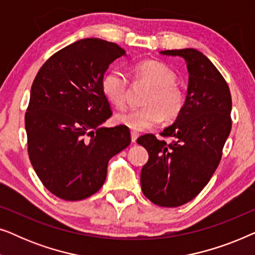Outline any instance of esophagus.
Masks as SVG:
<instances>
[{
	"label": "esophagus",
	"mask_w": 255,
	"mask_h": 255,
	"mask_svg": "<svg viewBox=\"0 0 255 255\" xmlns=\"http://www.w3.org/2000/svg\"><path fill=\"white\" fill-rule=\"evenodd\" d=\"M138 137H139V133H137V132H134V131L131 132V141L132 142L137 141V138Z\"/></svg>",
	"instance_id": "1"
}]
</instances>
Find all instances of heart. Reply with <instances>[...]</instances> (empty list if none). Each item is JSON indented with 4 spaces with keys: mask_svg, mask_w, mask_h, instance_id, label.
<instances>
[{
    "mask_svg": "<svg viewBox=\"0 0 255 255\" xmlns=\"http://www.w3.org/2000/svg\"><path fill=\"white\" fill-rule=\"evenodd\" d=\"M135 76L151 87L142 101L145 107L128 110L116 116V122L134 131H144L158 125L162 120L174 122L183 113L187 96L177 86L176 74L162 62L148 60L135 66ZM128 82L120 69H110L101 79L103 95L115 107L123 109L127 104Z\"/></svg>",
    "mask_w": 255,
    "mask_h": 255,
    "instance_id": "b5f03b06",
    "label": "heart"
}]
</instances>
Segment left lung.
<instances>
[{"label":"left lung","mask_w":255,"mask_h":255,"mask_svg":"<svg viewBox=\"0 0 255 255\" xmlns=\"http://www.w3.org/2000/svg\"><path fill=\"white\" fill-rule=\"evenodd\" d=\"M160 53L186 60L187 103L175 123L161 133L172 141L159 140L152 133L138 138L148 152L140 183L153 203L176 208L196 197L217 169L232 127V99L225 79L201 52L184 48Z\"/></svg>","instance_id":"8db88e82"}]
</instances>
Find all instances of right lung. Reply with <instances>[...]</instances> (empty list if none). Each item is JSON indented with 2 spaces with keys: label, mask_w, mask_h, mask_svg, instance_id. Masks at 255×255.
<instances>
[{
  "label": "right lung",
  "mask_w": 255,
  "mask_h": 255,
  "mask_svg": "<svg viewBox=\"0 0 255 255\" xmlns=\"http://www.w3.org/2000/svg\"><path fill=\"white\" fill-rule=\"evenodd\" d=\"M125 51L97 38L75 41L45 61L25 113L27 153L41 183L65 201L101 189L109 160L131 142L125 125L103 128L111 115L101 79Z\"/></svg>",
  "instance_id": "right-lung-1"
}]
</instances>
